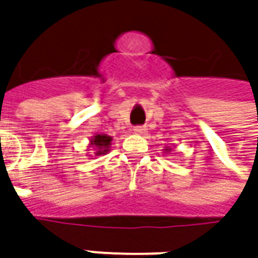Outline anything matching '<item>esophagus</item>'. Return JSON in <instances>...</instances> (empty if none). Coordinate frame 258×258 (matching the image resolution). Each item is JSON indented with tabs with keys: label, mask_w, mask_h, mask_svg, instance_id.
Segmentation results:
<instances>
[{
	"label": "esophagus",
	"mask_w": 258,
	"mask_h": 258,
	"mask_svg": "<svg viewBox=\"0 0 258 258\" xmlns=\"http://www.w3.org/2000/svg\"><path fill=\"white\" fill-rule=\"evenodd\" d=\"M134 132L138 135H144L146 132V127L145 126H135Z\"/></svg>",
	"instance_id": "1"
}]
</instances>
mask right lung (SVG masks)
<instances>
[{
    "label": "right lung",
    "instance_id": "1",
    "mask_svg": "<svg viewBox=\"0 0 258 258\" xmlns=\"http://www.w3.org/2000/svg\"><path fill=\"white\" fill-rule=\"evenodd\" d=\"M112 138L107 135H94L90 141V146L96 149V155H104L109 152Z\"/></svg>",
    "mask_w": 258,
    "mask_h": 258
}]
</instances>
